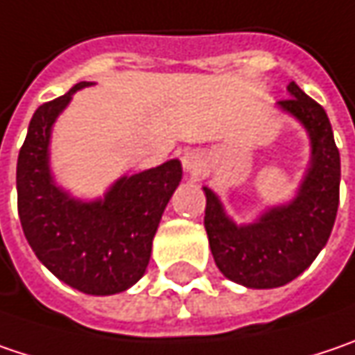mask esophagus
Listing matches in <instances>:
<instances>
[{
    "instance_id": "obj_1",
    "label": "esophagus",
    "mask_w": 355,
    "mask_h": 355,
    "mask_svg": "<svg viewBox=\"0 0 355 355\" xmlns=\"http://www.w3.org/2000/svg\"><path fill=\"white\" fill-rule=\"evenodd\" d=\"M205 158L198 150H187L182 155V168L184 173H189L191 177H200L205 173Z\"/></svg>"
}]
</instances>
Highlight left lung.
<instances>
[{
	"mask_svg": "<svg viewBox=\"0 0 355 355\" xmlns=\"http://www.w3.org/2000/svg\"><path fill=\"white\" fill-rule=\"evenodd\" d=\"M287 92L289 98L277 106L300 120L311 142L309 168L297 195L267 209L255 223L237 225L227 217L219 197L202 187L213 259L227 279L253 289L282 287L302 275L329 239L340 205V150L329 118L295 82H289Z\"/></svg>",
	"mask_w": 355,
	"mask_h": 355,
	"instance_id": "left-lung-1",
	"label": "left lung"
}]
</instances>
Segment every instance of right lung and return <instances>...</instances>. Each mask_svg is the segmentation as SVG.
I'll return each instance as SVG.
<instances>
[{"label": "right lung", "instance_id": "right-lung-1", "mask_svg": "<svg viewBox=\"0 0 355 355\" xmlns=\"http://www.w3.org/2000/svg\"><path fill=\"white\" fill-rule=\"evenodd\" d=\"M86 86L92 84L80 82L33 112L17 157V213L35 257L60 282L88 295H114L144 275L182 166L175 158L118 178L96 200H80L60 189L50 171L52 126L73 92Z\"/></svg>", "mask_w": 355, "mask_h": 355}]
</instances>
